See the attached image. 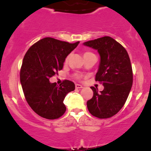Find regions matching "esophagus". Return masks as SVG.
Wrapping results in <instances>:
<instances>
[{
    "instance_id": "1",
    "label": "esophagus",
    "mask_w": 151,
    "mask_h": 151,
    "mask_svg": "<svg viewBox=\"0 0 151 151\" xmlns=\"http://www.w3.org/2000/svg\"><path fill=\"white\" fill-rule=\"evenodd\" d=\"M82 85H80V84H76V88H82Z\"/></svg>"
}]
</instances>
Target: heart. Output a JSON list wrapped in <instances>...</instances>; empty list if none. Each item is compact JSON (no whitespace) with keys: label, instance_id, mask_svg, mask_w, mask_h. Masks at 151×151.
I'll return each mask as SVG.
<instances>
[{"label":"heart","instance_id":"heart-1","mask_svg":"<svg viewBox=\"0 0 151 151\" xmlns=\"http://www.w3.org/2000/svg\"><path fill=\"white\" fill-rule=\"evenodd\" d=\"M93 54V53H91V52H84V56L87 55V54ZM68 58H69V56H67V57L66 58V61L68 60ZM75 76H76V78H77V79H80V78H82V75H80V74H78V73H76Z\"/></svg>","mask_w":151,"mask_h":151}]
</instances>
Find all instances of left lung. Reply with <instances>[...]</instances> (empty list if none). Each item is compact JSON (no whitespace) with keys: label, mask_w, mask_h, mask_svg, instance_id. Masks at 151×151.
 Here are the masks:
<instances>
[{"label":"left lung","mask_w":151,"mask_h":151,"mask_svg":"<svg viewBox=\"0 0 151 151\" xmlns=\"http://www.w3.org/2000/svg\"><path fill=\"white\" fill-rule=\"evenodd\" d=\"M84 45L97 50L101 60L95 80L104 85L100 93L93 91L87 108L92 115L99 119H108L123 108L133 84V71L125 48L110 37H103L84 43Z\"/></svg>","instance_id":"obj_1"}]
</instances>
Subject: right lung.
Listing matches in <instances>:
<instances>
[{"label":"right lung","mask_w":151,"mask_h":151,"mask_svg":"<svg viewBox=\"0 0 151 151\" xmlns=\"http://www.w3.org/2000/svg\"><path fill=\"white\" fill-rule=\"evenodd\" d=\"M79 43L45 37L34 43L24 55L19 74L24 95L32 110L44 119H58L66 111L63 101L75 90V84L65 80L58 86L49 80L63 69L65 58Z\"/></svg>","instance_id":"right-lung-1"}]
</instances>
